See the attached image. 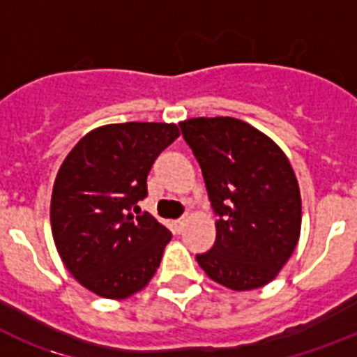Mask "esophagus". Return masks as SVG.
Wrapping results in <instances>:
<instances>
[{
	"label": "esophagus",
	"mask_w": 357,
	"mask_h": 357,
	"mask_svg": "<svg viewBox=\"0 0 357 357\" xmlns=\"http://www.w3.org/2000/svg\"><path fill=\"white\" fill-rule=\"evenodd\" d=\"M187 222H189V218L183 217V218H178V220H174L172 226H174V229L178 231V234H181V231L185 229V226H187Z\"/></svg>",
	"instance_id": "obj_1"
}]
</instances>
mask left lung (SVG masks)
Returning <instances> with one entry per match:
<instances>
[{"label":"left lung","instance_id":"1","mask_svg":"<svg viewBox=\"0 0 357 357\" xmlns=\"http://www.w3.org/2000/svg\"><path fill=\"white\" fill-rule=\"evenodd\" d=\"M200 162L217 241L198 265L213 282L252 291L272 282L293 255L302 226L294 170L280 146L231 116L179 122Z\"/></svg>","mask_w":357,"mask_h":357}]
</instances>
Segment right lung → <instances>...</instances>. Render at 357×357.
Wrapping results in <instances>:
<instances>
[{
    "mask_svg": "<svg viewBox=\"0 0 357 357\" xmlns=\"http://www.w3.org/2000/svg\"><path fill=\"white\" fill-rule=\"evenodd\" d=\"M179 137L176 123L126 122L92 129L53 183L52 234L64 266L98 296L128 298L159 268L172 234L139 204L151 165Z\"/></svg>",
    "mask_w": 357,
    "mask_h": 357,
    "instance_id": "right-lung-1",
    "label": "right lung"
}]
</instances>
